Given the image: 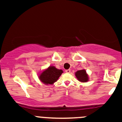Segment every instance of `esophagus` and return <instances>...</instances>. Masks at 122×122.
Returning <instances> with one entry per match:
<instances>
[{"mask_svg": "<svg viewBox=\"0 0 122 122\" xmlns=\"http://www.w3.org/2000/svg\"><path fill=\"white\" fill-rule=\"evenodd\" d=\"M65 72L66 73H70L71 72V69H66L65 70Z\"/></svg>", "mask_w": 122, "mask_h": 122, "instance_id": "obj_1", "label": "esophagus"}]
</instances>
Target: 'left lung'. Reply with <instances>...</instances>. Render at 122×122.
<instances>
[{
    "instance_id": "left-lung-1",
    "label": "left lung",
    "mask_w": 122,
    "mask_h": 122,
    "mask_svg": "<svg viewBox=\"0 0 122 122\" xmlns=\"http://www.w3.org/2000/svg\"><path fill=\"white\" fill-rule=\"evenodd\" d=\"M76 76L77 79L80 81L86 82L88 80V76L86 73V71L85 70H80L76 72Z\"/></svg>"
}]
</instances>
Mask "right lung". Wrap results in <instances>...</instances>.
<instances>
[{
	"label": "right lung",
	"mask_w": 122,
	"mask_h": 122,
	"mask_svg": "<svg viewBox=\"0 0 122 122\" xmlns=\"http://www.w3.org/2000/svg\"><path fill=\"white\" fill-rule=\"evenodd\" d=\"M63 73L62 70L58 69L54 66H49L41 74L39 78L45 84H52L56 82Z\"/></svg>",
	"instance_id": "1"
}]
</instances>
